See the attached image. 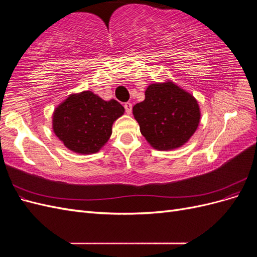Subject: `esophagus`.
<instances>
[{"label":"esophagus","instance_id":"esophagus-1","mask_svg":"<svg viewBox=\"0 0 257 257\" xmlns=\"http://www.w3.org/2000/svg\"><path fill=\"white\" fill-rule=\"evenodd\" d=\"M132 107H133V105H132L131 103H125V104H124V109H125V112L127 114H131Z\"/></svg>","mask_w":257,"mask_h":257}]
</instances>
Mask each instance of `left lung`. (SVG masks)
<instances>
[{"instance_id": "left-lung-1", "label": "left lung", "mask_w": 257, "mask_h": 257, "mask_svg": "<svg viewBox=\"0 0 257 257\" xmlns=\"http://www.w3.org/2000/svg\"><path fill=\"white\" fill-rule=\"evenodd\" d=\"M145 95L133 114L148 143L154 149L172 150L188 142L200 119L197 100L173 82L150 84Z\"/></svg>"}]
</instances>
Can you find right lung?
Listing matches in <instances>:
<instances>
[{
  "label": "right lung",
  "mask_w": 257,
  "mask_h": 257,
  "mask_svg": "<svg viewBox=\"0 0 257 257\" xmlns=\"http://www.w3.org/2000/svg\"><path fill=\"white\" fill-rule=\"evenodd\" d=\"M124 112L115 99H102L91 91L68 96L52 116L53 132L76 153H95L111 135L112 123Z\"/></svg>",
  "instance_id": "right-lung-1"
}]
</instances>
